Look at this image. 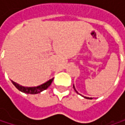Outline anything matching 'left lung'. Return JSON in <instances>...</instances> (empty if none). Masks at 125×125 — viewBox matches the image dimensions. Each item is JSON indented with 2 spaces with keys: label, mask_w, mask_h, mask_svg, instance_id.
<instances>
[{
  "label": "left lung",
  "mask_w": 125,
  "mask_h": 125,
  "mask_svg": "<svg viewBox=\"0 0 125 125\" xmlns=\"http://www.w3.org/2000/svg\"><path fill=\"white\" fill-rule=\"evenodd\" d=\"M73 87H74V90H75V91H76V92H77V93H78V92H77V90H75V87H74V85H73ZM83 97H84V96H83ZM84 98H88V97H84Z\"/></svg>",
  "instance_id": "left-lung-1"
}]
</instances>
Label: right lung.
<instances>
[{
  "label": "right lung",
  "instance_id": "add662e5",
  "mask_svg": "<svg viewBox=\"0 0 125 125\" xmlns=\"http://www.w3.org/2000/svg\"><path fill=\"white\" fill-rule=\"evenodd\" d=\"M53 79H51L50 80H48V82L45 83L44 84L41 85H39V86H37V87H23L14 82L12 81V83L13 84V85L15 87H16L19 91L22 92V93H27V94H38V93H40V92L46 90L48 87H49L52 83Z\"/></svg>",
  "mask_w": 125,
  "mask_h": 125
}]
</instances>
